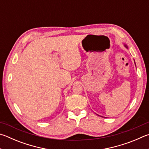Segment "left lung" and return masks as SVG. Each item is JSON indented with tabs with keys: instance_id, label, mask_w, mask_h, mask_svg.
Returning <instances> with one entry per match:
<instances>
[{
	"instance_id": "1",
	"label": "left lung",
	"mask_w": 149,
	"mask_h": 149,
	"mask_svg": "<svg viewBox=\"0 0 149 149\" xmlns=\"http://www.w3.org/2000/svg\"><path fill=\"white\" fill-rule=\"evenodd\" d=\"M124 46H125V47H126V48H127V49H128V46H127V45H126V44H124ZM134 62H135V61H134ZM135 64H136V63H135Z\"/></svg>"
}]
</instances>
